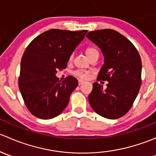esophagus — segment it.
<instances>
[{
    "label": "esophagus",
    "instance_id": "esophagus-1",
    "mask_svg": "<svg viewBox=\"0 0 156 156\" xmlns=\"http://www.w3.org/2000/svg\"><path fill=\"white\" fill-rule=\"evenodd\" d=\"M83 83H84V81H82V80H78V84H79V85L82 84Z\"/></svg>",
    "mask_w": 156,
    "mask_h": 156
}]
</instances>
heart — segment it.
<instances>
[{
  "instance_id": "b5f03b06",
  "label": "heart",
  "mask_w": 156,
  "mask_h": 156,
  "mask_svg": "<svg viewBox=\"0 0 156 156\" xmlns=\"http://www.w3.org/2000/svg\"><path fill=\"white\" fill-rule=\"evenodd\" d=\"M85 53L87 54V56L89 58H90L91 56H94L96 53H98V51H97L96 49L93 48H87L86 49ZM73 75L77 76L78 78H81V79H88L90 75V72L87 70H84V69H78V70H75V72H73Z\"/></svg>"
}]
</instances>
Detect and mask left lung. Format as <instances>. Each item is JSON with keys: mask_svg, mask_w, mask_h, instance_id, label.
Wrapping results in <instances>:
<instances>
[{"mask_svg": "<svg viewBox=\"0 0 156 156\" xmlns=\"http://www.w3.org/2000/svg\"><path fill=\"white\" fill-rule=\"evenodd\" d=\"M87 37L97 44L104 56V64L97 81H107L103 89L98 82L93 84L88 97L93 109L103 117L116 119L130 109L139 93L142 62L134 45L113 29L87 33Z\"/></svg>", "mask_w": 156, "mask_h": 156, "instance_id": "8db88e82", "label": "left lung"}]
</instances>
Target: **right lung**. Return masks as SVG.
<instances>
[{"label": "right lung", "instance_id": "obj_1", "mask_svg": "<svg viewBox=\"0 0 156 156\" xmlns=\"http://www.w3.org/2000/svg\"><path fill=\"white\" fill-rule=\"evenodd\" d=\"M87 32L50 29L28 45L21 59L19 87L33 115L53 119L67 106L71 94L78 87V80L69 75L60 81L55 75L66 68L71 54Z\"/></svg>", "mask_w": 156, "mask_h": 156}]
</instances>
